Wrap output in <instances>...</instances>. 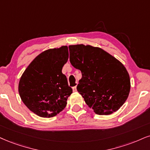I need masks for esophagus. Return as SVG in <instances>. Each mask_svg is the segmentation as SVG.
<instances>
[{"label":"esophagus","instance_id":"obj_1","mask_svg":"<svg viewBox=\"0 0 150 150\" xmlns=\"http://www.w3.org/2000/svg\"><path fill=\"white\" fill-rule=\"evenodd\" d=\"M72 90H73V92H76L77 91V89H76V86H74L72 88Z\"/></svg>","mask_w":150,"mask_h":150}]
</instances>
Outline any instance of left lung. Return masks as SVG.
Listing matches in <instances>:
<instances>
[{
  "instance_id": "obj_1",
  "label": "left lung",
  "mask_w": 150,
  "mask_h": 150,
  "mask_svg": "<svg viewBox=\"0 0 150 150\" xmlns=\"http://www.w3.org/2000/svg\"><path fill=\"white\" fill-rule=\"evenodd\" d=\"M69 60L81 70L77 90L96 114L108 115L129 97L130 77L124 64L104 50L91 45H69Z\"/></svg>"
}]
</instances>
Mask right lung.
<instances>
[{
  "label": "right lung",
  "mask_w": 150,
  "mask_h": 150,
  "mask_svg": "<svg viewBox=\"0 0 150 150\" xmlns=\"http://www.w3.org/2000/svg\"><path fill=\"white\" fill-rule=\"evenodd\" d=\"M69 58L67 46L39 54L22 74L18 93L29 110L42 117H52L65 108L72 89L62 73Z\"/></svg>",
  "instance_id": "obj_1"
}]
</instances>
